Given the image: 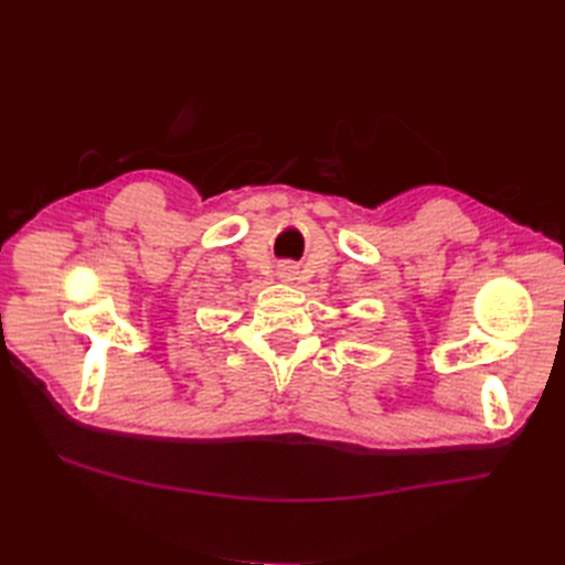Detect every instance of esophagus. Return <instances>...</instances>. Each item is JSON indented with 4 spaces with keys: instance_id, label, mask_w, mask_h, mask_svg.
I'll return each instance as SVG.
<instances>
[{
    "instance_id": "1",
    "label": "esophagus",
    "mask_w": 565,
    "mask_h": 565,
    "mask_svg": "<svg viewBox=\"0 0 565 565\" xmlns=\"http://www.w3.org/2000/svg\"><path fill=\"white\" fill-rule=\"evenodd\" d=\"M295 276H297V266H292L289 262H285V264L278 266V278H280L282 282H292Z\"/></svg>"
}]
</instances>
